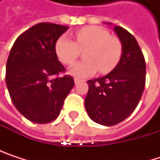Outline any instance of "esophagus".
Here are the masks:
<instances>
[{
    "label": "esophagus",
    "instance_id": "34e87169",
    "mask_svg": "<svg viewBox=\"0 0 160 160\" xmlns=\"http://www.w3.org/2000/svg\"><path fill=\"white\" fill-rule=\"evenodd\" d=\"M74 81H75V84H79L80 82H81V81H82V80L78 79V78H75V79H74Z\"/></svg>",
    "mask_w": 160,
    "mask_h": 160
}]
</instances>
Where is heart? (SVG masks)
<instances>
[{
    "mask_svg": "<svg viewBox=\"0 0 160 160\" xmlns=\"http://www.w3.org/2000/svg\"><path fill=\"white\" fill-rule=\"evenodd\" d=\"M84 61L72 65L68 73L79 78L93 75L97 69L108 73L118 65L122 55L120 40L98 26H90L75 32V42L66 36L55 43V53L64 65L73 64L84 52Z\"/></svg>",
    "mask_w": 160,
    "mask_h": 160,
    "instance_id": "obj_1",
    "label": "heart"
}]
</instances>
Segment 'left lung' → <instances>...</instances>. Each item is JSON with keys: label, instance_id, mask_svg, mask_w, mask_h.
Here are the masks:
<instances>
[{"label": "left lung", "instance_id": "8db88e82", "mask_svg": "<svg viewBox=\"0 0 160 160\" xmlns=\"http://www.w3.org/2000/svg\"><path fill=\"white\" fill-rule=\"evenodd\" d=\"M114 30L122 43V55L108 75L88 80L85 108L89 117L105 126L127 118L138 106L145 85V61L135 38L125 28Z\"/></svg>", "mask_w": 160, "mask_h": 160}]
</instances>
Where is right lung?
<instances>
[{
	"label": "right lung",
	"mask_w": 160,
	"mask_h": 160,
	"mask_svg": "<svg viewBox=\"0 0 160 160\" xmlns=\"http://www.w3.org/2000/svg\"><path fill=\"white\" fill-rule=\"evenodd\" d=\"M68 28L39 23L19 35L10 51L5 74L7 89L16 109L32 122L54 120L74 87L73 77H58L66 68L55 53V43Z\"/></svg>",
	"instance_id": "obj_1"
}]
</instances>
